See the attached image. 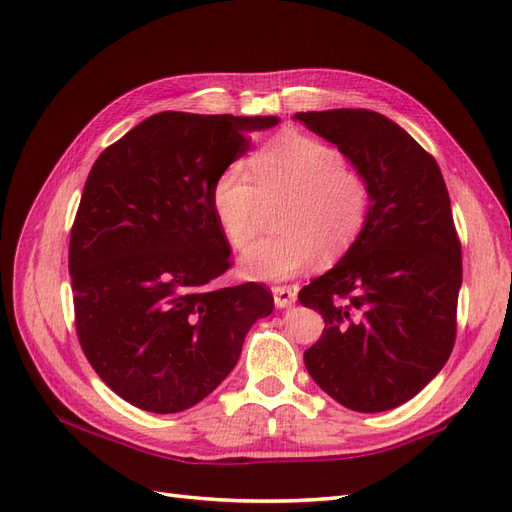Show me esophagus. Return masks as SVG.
<instances>
[{"mask_svg":"<svg viewBox=\"0 0 512 512\" xmlns=\"http://www.w3.org/2000/svg\"><path fill=\"white\" fill-rule=\"evenodd\" d=\"M273 299L277 307H290L297 301V292H294L290 286H273Z\"/></svg>","mask_w":512,"mask_h":512,"instance_id":"esophagus-1","label":"esophagus"}]
</instances>
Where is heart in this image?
I'll return each mask as SVG.
<instances>
[{
  "mask_svg": "<svg viewBox=\"0 0 512 512\" xmlns=\"http://www.w3.org/2000/svg\"><path fill=\"white\" fill-rule=\"evenodd\" d=\"M215 177L211 207L226 241L245 250L260 228L262 203L286 200L275 228L241 258L247 277L290 280L320 258L335 262L361 237L369 213L367 181L346 168L344 153L301 132H282L247 162Z\"/></svg>",
  "mask_w": 512,
  "mask_h": 512,
  "instance_id": "heart-1",
  "label": "heart"
}]
</instances>
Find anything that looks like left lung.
<instances>
[{"mask_svg":"<svg viewBox=\"0 0 512 512\" xmlns=\"http://www.w3.org/2000/svg\"><path fill=\"white\" fill-rule=\"evenodd\" d=\"M369 188L361 237L299 301L324 318L305 367L337 404L384 412L438 376L457 335L461 245L440 166L395 121L365 108L297 113Z\"/></svg>","mask_w":512,"mask_h":512,"instance_id":"8db88e82","label":"left lung"}]
</instances>
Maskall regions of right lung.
Returning a JSON list of instances; mask_svg holds the SVG:
<instances>
[{
	"label": "right lung",
	"mask_w": 512,
	"mask_h": 512,
	"mask_svg": "<svg viewBox=\"0 0 512 512\" xmlns=\"http://www.w3.org/2000/svg\"><path fill=\"white\" fill-rule=\"evenodd\" d=\"M277 123L164 111L91 166L68 254L76 335L128 404L156 414L196 406L273 312L262 284L215 286L232 262L211 188L250 149L247 134Z\"/></svg>",
	"instance_id": "obj_1"
}]
</instances>
